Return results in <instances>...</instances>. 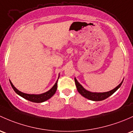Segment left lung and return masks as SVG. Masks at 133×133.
<instances>
[{
	"mask_svg": "<svg viewBox=\"0 0 133 133\" xmlns=\"http://www.w3.org/2000/svg\"><path fill=\"white\" fill-rule=\"evenodd\" d=\"M75 84H76V88H77V90L82 96H83L85 98L94 101H103L105 99L108 98V97H110V96H111L114 92L117 91V90L119 89L120 87L121 86L123 81L118 85V86L116 87L115 89H113V90L107 92H92L90 91H88L86 89H85L83 87V86L78 82L77 79H76V78H75Z\"/></svg>",
	"mask_w": 133,
	"mask_h": 133,
	"instance_id": "left-lung-1",
	"label": "left lung"
}]
</instances>
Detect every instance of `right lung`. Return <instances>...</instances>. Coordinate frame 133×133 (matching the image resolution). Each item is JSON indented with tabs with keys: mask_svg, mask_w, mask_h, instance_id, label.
Here are the masks:
<instances>
[{
	"mask_svg": "<svg viewBox=\"0 0 133 133\" xmlns=\"http://www.w3.org/2000/svg\"><path fill=\"white\" fill-rule=\"evenodd\" d=\"M58 78H59V76H58ZM58 79H57V81L56 82L55 85H54V87H53L50 90H49L48 91H47L46 92L41 94H29L23 93V92H20L19 90H18V89H16V88L15 87V86L12 85V82H11L10 80H9V82H10L11 87H12L13 90H15V92H16L17 94H18L19 96H21V97H23V98L25 99L26 100L30 101L31 102H34V103H43V102L51 98V97L55 94L57 89V82H58Z\"/></svg>",
	"mask_w": 133,
	"mask_h": 133,
	"instance_id": "right-lung-1",
	"label": "right lung"
}]
</instances>
